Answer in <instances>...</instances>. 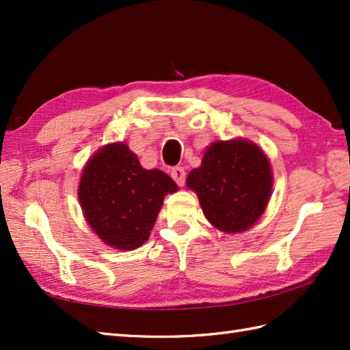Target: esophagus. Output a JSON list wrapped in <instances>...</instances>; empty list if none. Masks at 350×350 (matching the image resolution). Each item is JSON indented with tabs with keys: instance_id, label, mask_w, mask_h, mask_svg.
I'll return each instance as SVG.
<instances>
[{
	"instance_id": "esophagus-1",
	"label": "esophagus",
	"mask_w": 350,
	"mask_h": 350,
	"mask_svg": "<svg viewBox=\"0 0 350 350\" xmlns=\"http://www.w3.org/2000/svg\"><path fill=\"white\" fill-rule=\"evenodd\" d=\"M171 177H173L174 182L179 185V187H183L185 179H187V173H185L183 167H173L171 168Z\"/></svg>"
}]
</instances>
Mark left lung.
I'll return each mask as SVG.
<instances>
[{"mask_svg":"<svg viewBox=\"0 0 350 350\" xmlns=\"http://www.w3.org/2000/svg\"><path fill=\"white\" fill-rule=\"evenodd\" d=\"M187 185L197 192L203 213L221 232L239 233L262 217L272 191L269 161L243 139L218 141L207 148L202 167Z\"/></svg>","mask_w":350,"mask_h":350,"instance_id":"1","label":"left lung"}]
</instances>
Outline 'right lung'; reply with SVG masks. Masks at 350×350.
<instances>
[{
    "label": "right lung",
    "instance_id": "add662e5",
    "mask_svg": "<svg viewBox=\"0 0 350 350\" xmlns=\"http://www.w3.org/2000/svg\"><path fill=\"white\" fill-rule=\"evenodd\" d=\"M177 191L161 170H144L123 143L108 144L87 162L79 202L88 224L103 242L135 250L150 236L163 197Z\"/></svg>",
    "mask_w": 350,
    "mask_h": 350
}]
</instances>
